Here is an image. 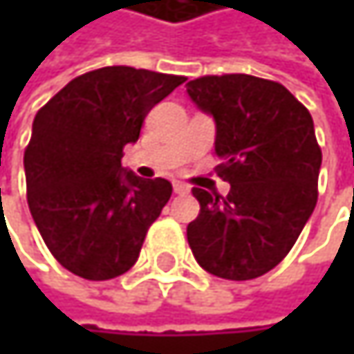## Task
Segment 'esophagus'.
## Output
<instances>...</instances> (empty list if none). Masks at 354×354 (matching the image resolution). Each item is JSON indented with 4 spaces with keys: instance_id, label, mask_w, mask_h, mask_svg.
<instances>
[{
    "instance_id": "esophagus-1",
    "label": "esophagus",
    "mask_w": 354,
    "mask_h": 354,
    "mask_svg": "<svg viewBox=\"0 0 354 354\" xmlns=\"http://www.w3.org/2000/svg\"><path fill=\"white\" fill-rule=\"evenodd\" d=\"M174 192L176 194H188L190 192V186L184 184V182H174Z\"/></svg>"
}]
</instances>
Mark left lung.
I'll list each match as a JSON object with an SVG mask.
<instances>
[{"instance_id": "left-lung-1", "label": "left lung", "mask_w": 354, "mask_h": 354, "mask_svg": "<svg viewBox=\"0 0 354 354\" xmlns=\"http://www.w3.org/2000/svg\"><path fill=\"white\" fill-rule=\"evenodd\" d=\"M186 92L215 120L217 174L232 184L225 198L192 190L201 213L186 227L188 244L207 272L256 279L289 254L318 203L312 114L285 86L246 73L205 75Z\"/></svg>"}]
</instances>
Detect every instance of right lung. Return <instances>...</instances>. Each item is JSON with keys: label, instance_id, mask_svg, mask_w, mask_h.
I'll return each instance as SVG.
<instances>
[{"label": "right lung", "instance_id": "add662e5", "mask_svg": "<svg viewBox=\"0 0 354 354\" xmlns=\"http://www.w3.org/2000/svg\"><path fill=\"white\" fill-rule=\"evenodd\" d=\"M186 77L124 65L71 80L36 112L24 151L28 207L50 254L69 272L108 281L139 258L172 196L164 178L124 170L147 112Z\"/></svg>", "mask_w": 354, "mask_h": 354}]
</instances>
